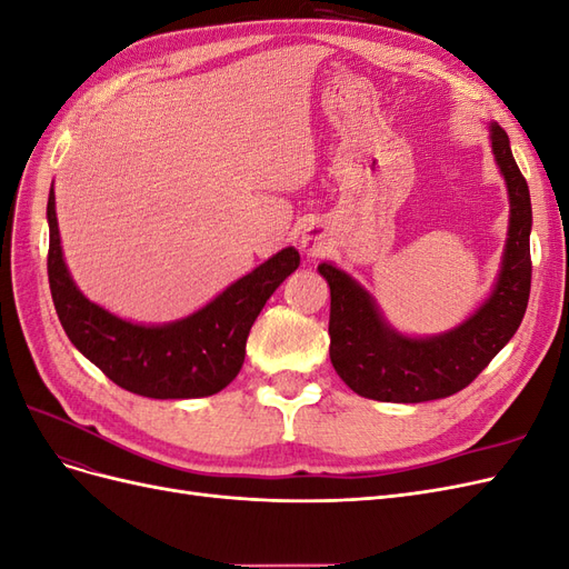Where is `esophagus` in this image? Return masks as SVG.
Here are the masks:
<instances>
[{
    "label": "esophagus",
    "instance_id": "esophagus-1",
    "mask_svg": "<svg viewBox=\"0 0 569 569\" xmlns=\"http://www.w3.org/2000/svg\"><path fill=\"white\" fill-rule=\"evenodd\" d=\"M301 247L306 253L320 256L325 251V234L320 232V228H306V232L301 237Z\"/></svg>",
    "mask_w": 569,
    "mask_h": 569
}]
</instances>
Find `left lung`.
<instances>
[{
    "label": "left lung",
    "instance_id": "left-lung-1",
    "mask_svg": "<svg viewBox=\"0 0 569 569\" xmlns=\"http://www.w3.org/2000/svg\"><path fill=\"white\" fill-rule=\"evenodd\" d=\"M491 147L510 194L503 268L491 297L456 330L410 339L385 325L366 289L330 263L318 270L330 284V358L356 393L387 403H422L468 387L518 332L531 287V201L512 159L508 134L491 126Z\"/></svg>",
    "mask_w": 569,
    "mask_h": 569
}]
</instances>
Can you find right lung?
<instances>
[{"label": "right lung", "mask_w": 569, "mask_h": 569, "mask_svg": "<svg viewBox=\"0 0 569 569\" xmlns=\"http://www.w3.org/2000/svg\"><path fill=\"white\" fill-rule=\"evenodd\" d=\"M47 220L49 289L68 339L111 382L147 399H199L226 389L242 370L253 320L301 261L299 251L287 247L194 316L144 327L120 320L80 295L63 263L54 189L47 201Z\"/></svg>", "instance_id": "obj_1"}]
</instances>
